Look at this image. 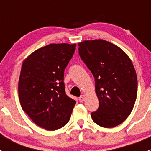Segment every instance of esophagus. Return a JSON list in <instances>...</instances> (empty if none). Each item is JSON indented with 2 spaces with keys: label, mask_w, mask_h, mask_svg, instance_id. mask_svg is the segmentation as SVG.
Returning a JSON list of instances; mask_svg holds the SVG:
<instances>
[{
  "label": "esophagus",
  "mask_w": 151,
  "mask_h": 151,
  "mask_svg": "<svg viewBox=\"0 0 151 151\" xmlns=\"http://www.w3.org/2000/svg\"><path fill=\"white\" fill-rule=\"evenodd\" d=\"M85 96L84 95H82L80 97V98H79V101H80V102H83V101H84V100H85Z\"/></svg>",
  "instance_id": "obj_1"
}]
</instances>
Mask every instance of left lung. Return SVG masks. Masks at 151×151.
Masks as SVG:
<instances>
[{
    "label": "left lung",
    "mask_w": 151,
    "mask_h": 151,
    "mask_svg": "<svg viewBox=\"0 0 151 151\" xmlns=\"http://www.w3.org/2000/svg\"><path fill=\"white\" fill-rule=\"evenodd\" d=\"M79 54L95 78L99 106L91 113L99 126L112 128L123 123L133 109L137 77L132 60L116 45L95 39L78 44Z\"/></svg>",
    "instance_id": "8db88e82"
}]
</instances>
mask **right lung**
Segmentation results:
<instances>
[{"mask_svg": "<svg viewBox=\"0 0 151 151\" xmlns=\"http://www.w3.org/2000/svg\"><path fill=\"white\" fill-rule=\"evenodd\" d=\"M76 44H50L25 59L18 83L21 106L37 126L60 129L68 122L76 104L65 92L64 70Z\"/></svg>", "mask_w": 151, "mask_h": 151, "instance_id": "right-lung-1", "label": "right lung"}]
</instances>
